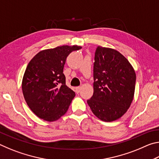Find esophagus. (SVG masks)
<instances>
[{"label": "esophagus", "mask_w": 159, "mask_h": 159, "mask_svg": "<svg viewBox=\"0 0 159 159\" xmlns=\"http://www.w3.org/2000/svg\"><path fill=\"white\" fill-rule=\"evenodd\" d=\"M80 86H78V87L76 88V92L77 93H79L80 92Z\"/></svg>", "instance_id": "obj_1"}]
</instances>
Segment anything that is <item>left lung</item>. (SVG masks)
I'll return each instance as SVG.
<instances>
[{"label": "left lung", "mask_w": 159, "mask_h": 159, "mask_svg": "<svg viewBox=\"0 0 159 159\" xmlns=\"http://www.w3.org/2000/svg\"><path fill=\"white\" fill-rule=\"evenodd\" d=\"M93 95L88 104L103 121L117 120L133 99L136 74L128 60L111 48L98 46L93 65Z\"/></svg>", "instance_id": "8db88e82"}]
</instances>
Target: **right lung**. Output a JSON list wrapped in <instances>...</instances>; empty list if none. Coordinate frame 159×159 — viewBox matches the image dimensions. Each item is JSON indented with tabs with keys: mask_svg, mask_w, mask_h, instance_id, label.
I'll return each mask as SVG.
<instances>
[{
	"mask_svg": "<svg viewBox=\"0 0 159 159\" xmlns=\"http://www.w3.org/2000/svg\"><path fill=\"white\" fill-rule=\"evenodd\" d=\"M80 49L62 45L42 50L29 61L21 88L26 104L38 117L55 121L67 111L75 93L66 85L64 66L69 54Z\"/></svg>",
	"mask_w": 159,
	"mask_h": 159,
	"instance_id": "add662e5",
	"label": "right lung"
}]
</instances>
